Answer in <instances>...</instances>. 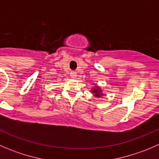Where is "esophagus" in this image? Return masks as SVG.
<instances>
[{
  "instance_id": "1",
  "label": "esophagus",
  "mask_w": 159,
  "mask_h": 159,
  "mask_svg": "<svg viewBox=\"0 0 159 159\" xmlns=\"http://www.w3.org/2000/svg\"><path fill=\"white\" fill-rule=\"evenodd\" d=\"M70 75V76H71V78H75V77H76V73H75V71H71Z\"/></svg>"
}]
</instances>
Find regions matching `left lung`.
<instances>
[{"label": "left lung", "mask_w": 159, "mask_h": 159, "mask_svg": "<svg viewBox=\"0 0 159 159\" xmlns=\"http://www.w3.org/2000/svg\"><path fill=\"white\" fill-rule=\"evenodd\" d=\"M92 92L95 93V96H97V97H100V93H101V91L100 90H98V89H94L92 90Z\"/></svg>", "instance_id": "obj_1"}]
</instances>
